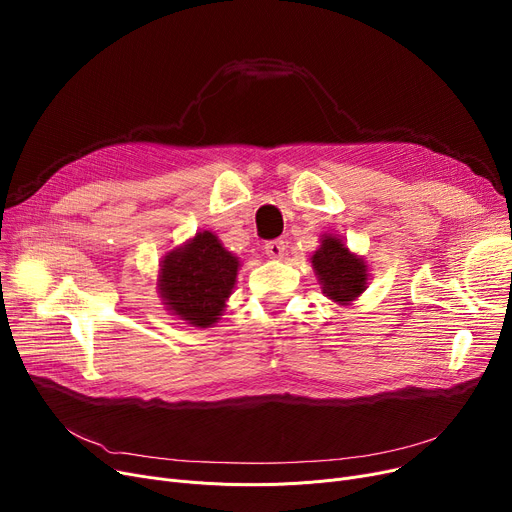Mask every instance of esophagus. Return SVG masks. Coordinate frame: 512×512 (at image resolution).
Instances as JSON below:
<instances>
[{
    "label": "esophagus",
    "instance_id": "34e87169",
    "mask_svg": "<svg viewBox=\"0 0 512 512\" xmlns=\"http://www.w3.org/2000/svg\"><path fill=\"white\" fill-rule=\"evenodd\" d=\"M263 249H265V255H267V257H272V259H282V257H284V253H286V242H284V240H280V238H276V240H267Z\"/></svg>",
    "mask_w": 512,
    "mask_h": 512
}]
</instances>
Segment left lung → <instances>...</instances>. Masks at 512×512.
<instances>
[{
    "label": "left lung",
    "instance_id": "left-lung-1",
    "mask_svg": "<svg viewBox=\"0 0 512 512\" xmlns=\"http://www.w3.org/2000/svg\"><path fill=\"white\" fill-rule=\"evenodd\" d=\"M311 263L321 290L338 305L353 303L367 288V265L363 257L348 251L338 236L324 234Z\"/></svg>",
    "mask_w": 512,
    "mask_h": 512
}]
</instances>
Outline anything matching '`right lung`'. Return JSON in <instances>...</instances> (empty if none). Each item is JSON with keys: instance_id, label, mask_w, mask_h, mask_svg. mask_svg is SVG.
<instances>
[{"instance_id": "1", "label": "right lung", "mask_w": 512, "mask_h": 512, "mask_svg": "<svg viewBox=\"0 0 512 512\" xmlns=\"http://www.w3.org/2000/svg\"><path fill=\"white\" fill-rule=\"evenodd\" d=\"M238 265L218 236L203 230L164 257L157 288L172 315L195 328H211L232 294Z\"/></svg>"}]
</instances>
